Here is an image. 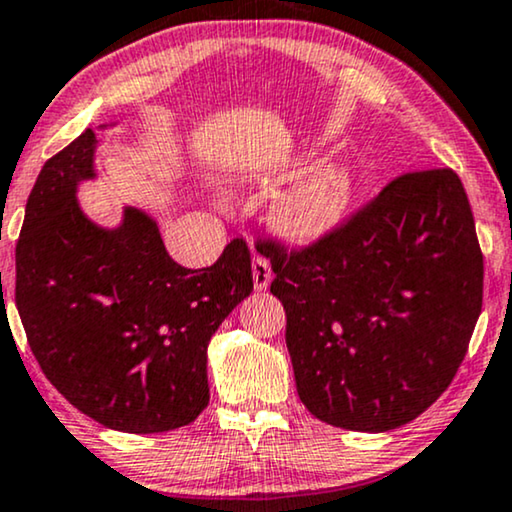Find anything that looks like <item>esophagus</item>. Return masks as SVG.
Listing matches in <instances>:
<instances>
[{
	"instance_id": "1",
	"label": "esophagus",
	"mask_w": 512,
	"mask_h": 512,
	"mask_svg": "<svg viewBox=\"0 0 512 512\" xmlns=\"http://www.w3.org/2000/svg\"><path fill=\"white\" fill-rule=\"evenodd\" d=\"M271 278H274V274H271V264L264 260V257H255V260H252V281H255V288L267 290Z\"/></svg>"
}]
</instances>
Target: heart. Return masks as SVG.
Segmentation results:
<instances>
[{"label":"heart","mask_w":512,"mask_h":512,"mask_svg":"<svg viewBox=\"0 0 512 512\" xmlns=\"http://www.w3.org/2000/svg\"><path fill=\"white\" fill-rule=\"evenodd\" d=\"M357 193V179L345 165H326L290 186L274 203L271 219L290 241H314L338 226Z\"/></svg>","instance_id":"heart-1"}]
</instances>
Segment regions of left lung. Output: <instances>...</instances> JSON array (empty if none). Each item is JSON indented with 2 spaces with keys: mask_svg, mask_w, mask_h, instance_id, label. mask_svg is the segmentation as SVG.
<instances>
[{
  "mask_svg": "<svg viewBox=\"0 0 512 512\" xmlns=\"http://www.w3.org/2000/svg\"><path fill=\"white\" fill-rule=\"evenodd\" d=\"M257 250L286 309L302 404L342 430L411 423L451 385L482 312V250L454 170L397 177L300 252Z\"/></svg>",
  "mask_w": 512,
  "mask_h": 512,
  "instance_id": "8db88e82",
  "label": "left lung"
}]
</instances>
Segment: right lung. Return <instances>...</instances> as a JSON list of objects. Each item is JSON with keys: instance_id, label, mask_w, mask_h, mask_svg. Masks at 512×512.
<instances>
[{"instance_id": "right-lung-1", "label": "right lung", "mask_w": 512, "mask_h": 512, "mask_svg": "<svg viewBox=\"0 0 512 512\" xmlns=\"http://www.w3.org/2000/svg\"><path fill=\"white\" fill-rule=\"evenodd\" d=\"M113 125H101L108 129ZM94 129L44 163L16 245V307L44 375L103 428L177 430L208 406V345L252 293L250 250L226 245L208 269L167 255L148 212L106 229L77 203L96 179Z\"/></svg>"}]
</instances>
